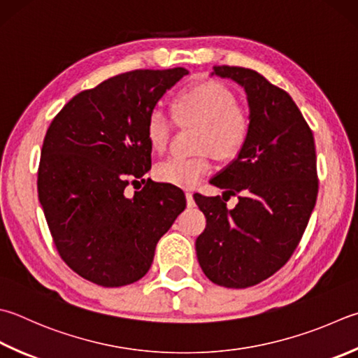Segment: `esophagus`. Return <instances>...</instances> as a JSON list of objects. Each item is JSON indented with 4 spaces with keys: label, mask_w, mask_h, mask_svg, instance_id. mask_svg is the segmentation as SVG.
Returning a JSON list of instances; mask_svg holds the SVG:
<instances>
[{
    "label": "esophagus",
    "mask_w": 358,
    "mask_h": 358,
    "mask_svg": "<svg viewBox=\"0 0 358 358\" xmlns=\"http://www.w3.org/2000/svg\"><path fill=\"white\" fill-rule=\"evenodd\" d=\"M185 198H187V206L188 207H194V199H193V193L187 192L185 193Z\"/></svg>",
    "instance_id": "1"
}]
</instances>
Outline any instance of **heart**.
I'll list each match as a JSON object with an SVG mask.
<instances>
[{
  "mask_svg": "<svg viewBox=\"0 0 358 358\" xmlns=\"http://www.w3.org/2000/svg\"><path fill=\"white\" fill-rule=\"evenodd\" d=\"M176 123L198 127V151H210L220 160H232L245 148L249 137V117L235 104L234 93L218 83H201L179 93L173 103ZM173 120L154 109L146 120V140L151 150L164 152L170 143ZM212 164L208 154L196 157L173 156L162 162L154 176L164 184L193 188L208 176Z\"/></svg>",
  "mask_w": 358,
  "mask_h": 358,
  "instance_id": "obj_1",
  "label": "heart"
}]
</instances>
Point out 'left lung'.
Instances as JSON below:
<instances>
[{
  "label": "left lung",
  "mask_w": 358,
  "mask_h": 358,
  "mask_svg": "<svg viewBox=\"0 0 358 358\" xmlns=\"http://www.w3.org/2000/svg\"><path fill=\"white\" fill-rule=\"evenodd\" d=\"M212 74L245 89L251 127L237 159L210 180L226 194L243 193L238 204L229 210L224 194H194L207 220L196 255L213 284L248 288L279 271L299 245L318 196L315 140L292 96L260 73L221 65Z\"/></svg>",
  "instance_id": "left-lung-1"
}]
</instances>
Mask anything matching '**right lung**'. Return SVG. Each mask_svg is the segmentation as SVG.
Listing matches in <instances>:
<instances>
[{
    "label": "right lung",
    "instance_id": "1",
    "mask_svg": "<svg viewBox=\"0 0 358 358\" xmlns=\"http://www.w3.org/2000/svg\"><path fill=\"white\" fill-rule=\"evenodd\" d=\"M185 74L182 66L118 74L71 98L46 131L38 201L59 255L93 284L143 278L157 241L185 208L179 188L143 179L152 151L148 115ZM138 178L145 187L127 199L124 188Z\"/></svg>",
    "mask_w": 358,
    "mask_h": 358
}]
</instances>
